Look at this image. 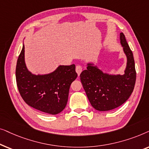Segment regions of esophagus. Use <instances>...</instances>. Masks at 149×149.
<instances>
[{"instance_id":"34e87169","label":"esophagus","mask_w":149,"mask_h":149,"mask_svg":"<svg viewBox=\"0 0 149 149\" xmlns=\"http://www.w3.org/2000/svg\"><path fill=\"white\" fill-rule=\"evenodd\" d=\"M76 72H77V74H78L79 76L80 75L81 72H82V67H81V66H80V65H77L76 66Z\"/></svg>"}]
</instances>
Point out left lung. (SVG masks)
Here are the masks:
<instances>
[{"label": "left lung", "instance_id": "obj_1", "mask_svg": "<svg viewBox=\"0 0 149 149\" xmlns=\"http://www.w3.org/2000/svg\"><path fill=\"white\" fill-rule=\"evenodd\" d=\"M120 40L127 59L125 74L110 75L93 64H88L87 70L80 74L89 102L97 111H111L120 107L127 100L135 86V62L123 32L120 34Z\"/></svg>", "mask_w": 149, "mask_h": 149}]
</instances>
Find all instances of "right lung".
Returning a JSON list of instances; mask_svg holds the SVG:
<instances>
[{
    "label": "right lung",
    "mask_w": 149,
    "mask_h": 149,
    "mask_svg": "<svg viewBox=\"0 0 149 149\" xmlns=\"http://www.w3.org/2000/svg\"><path fill=\"white\" fill-rule=\"evenodd\" d=\"M16 82L24 102L43 113L56 115L68 102L70 86L77 77L75 65L60 66L54 72L34 75L28 70L24 61V46L18 57L15 70Z\"/></svg>",
    "instance_id": "obj_1"
}]
</instances>
